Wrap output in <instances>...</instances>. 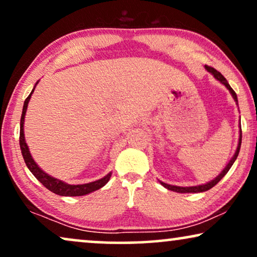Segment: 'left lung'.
I'll list each match as a JSON object with an SVG mask.
<instances>
[{"mask_svg":"<svg viewBox=\"0 0 257 257\" xmlns=\"http://www.w3.org/2000/svg\"><path fill=\"white\" fill-rule=\"evenodd\" d=\"M205 69H206L207 71H209L210 73H212V74H213V77H215L216 79H218L220 83H223L224 85H225L226 87H228V90L230 91V92H231V95H232V97H233V99H235L236 102H237V96H236V92H235V91L232 90V87L229 85L228 80H226L225 78H224L223 74L220 73L219 71H217L216 69H213V67L207 66V65H205ZM241 144H242V129H241V131H239V141H238V147H237V149H236L235 155H233L232 159H231V160H230L229 164L226 165V167L224 168V170L222 171V173H220L217 178H215V179H213L212 181H210V183H207V184H205V185H199V186H190V187L173 186V185L165 184V183H162V181H160V183H161L162 186L166 187L167 190L175 191V192H179V193H198V192H205V191L210 190V188H212L213 186H215L216 184H218L219 181H220V179H222V178L224 177V175H225L226 173H228L229 170H230V168H231V166H232V164H233V162H235V160L237 159V157H238L239 148H241Z\"/></svg>","mask_w":257,"mask_h":257,"instance_id":"obj_1","label":"left lung"}]
</instances>
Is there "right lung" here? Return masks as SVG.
Here are the masks:
<instances>
[{
  "mask_svg": "<svg viewBox=\"0 0 257 257\" xmlns=\"http://www.w3.org/2000/svg\"><path fill=\"white\" fill-rule=\"evenodd\" d=\"M34 89L32 90V92L29 93V96L26 98L24 103V109H22V115H21V122H20V149L22 153V157H24V160L27 165L28 170L32 172V174L34 175L37 179L40 181V183L44 185L45 187L48 188L51 192L58 194V196H66V197H76V196H84V194L91 193L93 191L98 190V188L103 187L104 185L108 183L110 177H111V173L106 174L104 178L102 179L92 181V183L89 184H83V185H70L65 184L61 180H58L56 178H52L51 175L45 173L44 171L41 170L40 167L35 164V161L32 158L31 153H29V149L27 147V144L25 141V134H24V122H25V115L26 110H27V105L29 99H31L32 93H33Z\"/></svg>",
  "mask_w": 257,
  "mask_h": 257,
  "instance_id": "1",
  "label": "right lung"
}]
</instances>
